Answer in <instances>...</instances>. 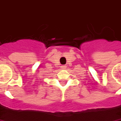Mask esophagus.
I'll list each match as a JSON object with an SVG mask.
<instances>
[{
	"mask_svg": "<svg viewBox=\"0 0 121 121\" xmlns=\"http://www.w3.org/2000/svg\"><path fill=\"white\" fill-rule=\"evenodd\" d=\"M66 67H67L66 65H61V68H62L63 69H65L66 68Z\"/></svg>",
	"mask_w": 121,
	"mask_h": 121,
	"instance_id": "34e87169",
	"label": "esophagus"
}]
</instances>
